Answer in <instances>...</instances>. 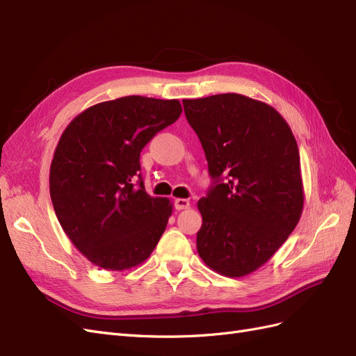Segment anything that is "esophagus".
Segmentation results:
<instances>
[{
  "label": "esophagus",
  "instance_id": "esophagus-1",
  "mask_svg": "<svg viewBox=\"0 0 356 356\" xmlns=\"http://www.w3.org/2000/svg\"><path fill=\"white\" fill-rule=\"evenodd\" d=\"M190 208V200L188 199H175V209H188Z\"/></svg>",
  "mask_w": 356,
  "mask_h": 356
}]
</instances>
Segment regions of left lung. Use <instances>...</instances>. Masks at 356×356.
<instances>
[{
  "label": "left lung",
  "mask_w": 356,
  "mask_h": 356,
  "mask_svg": "<svg viewBox=\"0 0 356 356\" xmlns=\"http://www.w3.org/2000/svg\"><path fill=\"white\" fill-rule=\"evenodd\" d=\"M182 104L215 179L197 202V252L213 272L246 276L270 260L303 212L297 141L273 106L239 93Z\"/></svg>",
  "instance_id": "obj_1"
}]
</instances>
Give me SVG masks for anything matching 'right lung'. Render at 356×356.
I'll return each mask as SVG.
<instances>
[{
  "instance_id": "add662e5",
  "label": "right lung",
  "mask_w": 356,
  "mask_h": 356,
  "mask_svg": "<svg viewBox=\"0 0 356 356\" xmlns=\"http://www.w3.org/2000/svg\"><path fill=\"white\" fill-rule=\"evenodd\" d=\"M181 113L178 99L123 96L89 106L62 132L50 197L63 232L95 266L136 267L159 243L172 202L145 191L139 154Z\"/></svg>"
}]
</instances>
